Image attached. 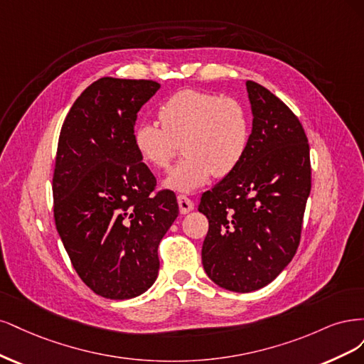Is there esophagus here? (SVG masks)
<instances>
[{"label": "esophagus", "instance_id": "1", "mask_svg": "<svg viewBox=\"0 0 364 364\" xmlns=\"http://www.w3.org/2000/svg\"><path fill=\"white\" fill-rule=\"evenodd\" d=\"M178 205H180V213L187 215L193 210V203L191 198H187L186 195H178Z\"/></svg>", "mask_w": 364, "mask_h": 364}]
</instances>
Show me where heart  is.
<instances>
[{
	"label": "heart",
	"instance_id": "obj_1",
	"mask_svg": "<svg viewBox=\"0 0 364 364\" xmlns=\"http://www.w3.org/2000/svg\"><path fill=\"white\" fill-rule=\"evenodd\" d=\"M160 122L142 121L133 130V145L140 160L154 169H166L183 140L184 159L165 186L192 192L215 173L225 177L243 159L251 127L245 105L215 92L183 89L159 109Z\"/></svg>",
	"mask_w": 364,
	"mask_h": 364
}]
</instances>
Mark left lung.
<instances>
[{"mask_svg":"<svg viewBox=\"0 0 364 364\" xmlns=\"http://www.w3.org/2000/svg\"><path fill=\"white\" fill-rule=\"evenodd\" d=\"M252 132L239 165L201 196L208 219L203 266L231 291L274 281L295 255L311 189L310 146L304 128L272 92L246 81Z\"/></svg>","mask_w":364,"mask_h":364,"instance_id":"1","label":"left lung"}]
</instances>
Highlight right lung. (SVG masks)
Returning <instances> with one entry per match:
<instances>
[{
    "label": "right lung",
    "instance_id": "right-lung-1",
    "mask_svg": "<svg viewBox=\"0 0 364 364\" xmlns=\"http://www.w3.org/2000/svg\"><path fill=\"white\" fill-rule=\"evenodd\" d=\"M160 89L152 80L104 77L77 98L62 125L53 177L54 219L83 283L130 299L159 275V243L178 216L171 191L133 145L137 112Z\"/></svg>",
    "mask_w": 364,
    "mask_h": 364
}]
</instances>
